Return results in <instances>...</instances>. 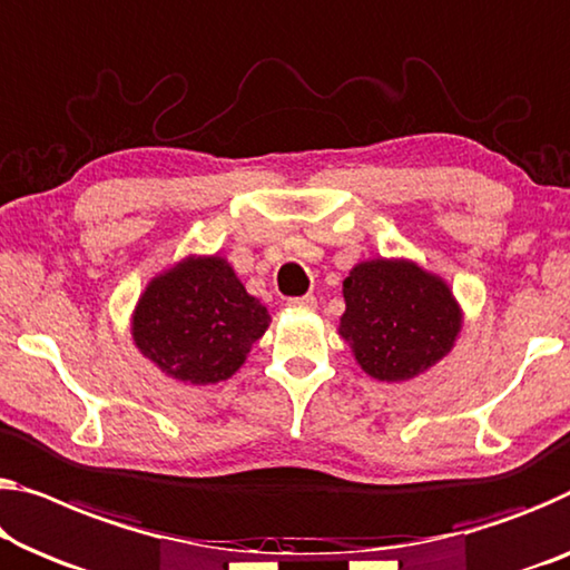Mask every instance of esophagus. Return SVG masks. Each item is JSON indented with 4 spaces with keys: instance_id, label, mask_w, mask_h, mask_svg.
Segmentation results:
<instances>
[{
    "instance_id": "obj_1",
    "label": "esophagus",
    "mask_w": 570,
    "mask_h": 570,
    "mask_svg": "<svg viewBox=\"0 0 570 570\" xmlns=\"http://www.w3.org/2000/svg\"><path fill=\"white\" fill-rule=\"evenodd\" d=\"M288 307L292 309H307V312H312L314 307H317V299H314V296H299V299H288Z\"/></svg>"
}]
</instances>
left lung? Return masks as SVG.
<instances>
[{
    "mask_svg": "<svg viewBox=\"0 0 570 570\" xmlns=\"http://www.w3.org/2000/svg\"><path fill=\"white\" fill-rule=\"evenodd\" d=\"M337 333L371 379L410 381L453 351L463 309L438 274L406 258H373L343 282Z\"/></svg>",
    "mask_w": 570,
    "mask_h": 570,
    "instance_id": "left-lung-1",
    "label": "left lung"
}]
</instances>
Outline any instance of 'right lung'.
I'll return each mask as SVG.
<instances>
[{"mask_svg":"<svg viewBox=\"0 0 570 570\" xmlns=\"http://www.w3.org/2000/svg\"><path fill=\"white\" fill-rule=\"evenodd\" d=\"M271 325L223 256H186L153 276L135 304V347L176 381L194 386L230 379Z\"/></svg>","mask_w":570,"mask_h":570,"instance_id":"right-lung-1","label":"right lung"}]
</instances>
